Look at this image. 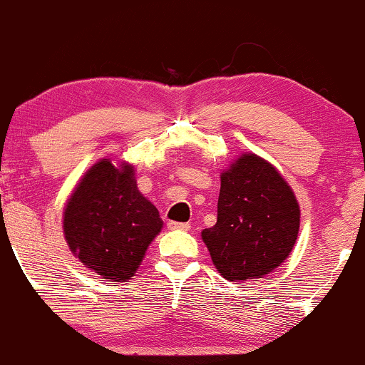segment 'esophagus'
<instances>
[{
  "instance_id": "esophagus-1",
  "label": "esophagus",
  "mask_w": 365,
  "mask_h": 365,
  "mask_svg": "<svg viewBox=\"0 0 365 365\" xmlns=\"http://www.w3.org/2000/svg\"><path fill=\"white\" fill-rule=\"evenodd\" d=\"M168 228L170 230H183V232H187V230L190 228V225H188V223H178V221H168Z\"/></svg>"
}]
</instances>
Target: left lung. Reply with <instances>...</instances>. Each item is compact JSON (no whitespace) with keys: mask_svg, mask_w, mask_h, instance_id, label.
<instances>
[{"mask_svg":"<svg viewBox=\"0 0 365 365\" xmlns=\"http://www.w3.org/2000/svg\"><path fill=\"white\" fill-rule=\"evenodd\" d=\"M299 226V204L282 175L244 154L221 175L217 221L202 240L223 278L245 282L271 273L290 255Z\"/></svg>","mask_w":365,"mask_h":365,"instance_id":"left-lung-1","label":"left lung"}]
</instances>
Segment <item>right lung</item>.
<instances>
[{
    "label": "right lung",
    "instance_id": "add662e5",
    "mask_svg": "<svg viewBox=\"0 0 365 365\" xmlns=\"http://www.w3.org/2000/svg\"><path fill=\"white\" fill-rule=\"evenodd\" d=\"M158 209L140 194L132 166L103 159L87 171L65 209L63 232L70 250L94 273L130 279L161 232Z\"/></svg>",
    "mask_w": 365,
    "mask_h": 365
}]
</instances>
